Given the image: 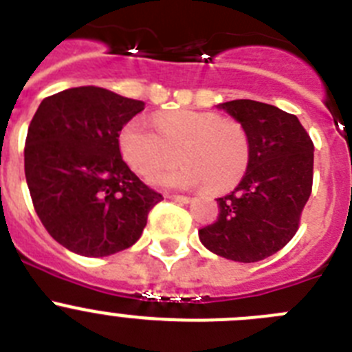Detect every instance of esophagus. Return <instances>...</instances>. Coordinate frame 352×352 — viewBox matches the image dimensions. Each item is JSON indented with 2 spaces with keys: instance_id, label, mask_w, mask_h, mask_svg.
I'll list each match as a JSON object with an SVG mask.
<instances>
[{
  "instance_id": "obj_1",
  "label": "esophagus",
  "mask_w": 352,
  "mask_h": 352,
  "mask_svg": "<svg viewBox=\"0 0 352 352\" xmlns=\"http://www.w3.org/2000/svg\"><path fill=\"white\" fill-rule=\"evenodd\" d=\"M170 199H173V201H179V203H189L191 201V198L189 196H182V195H168Z\"/></svg>"
}]
</instances>
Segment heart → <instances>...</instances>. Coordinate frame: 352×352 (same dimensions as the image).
I'll return each mask as SVG.
<instances>
[{
	"instance_id": "b5f03b06",
	"label": "heart",
	"mask_w": 352,
	"mask_h": 352,
	"mask_svg": "<svg viewBox=\"0 0 352 352\" xmlns=\"http://www.w3.org/2000/svg\"><path fill=\"white\" fill-rule=\"evenodd\" d=\"M146 121H128L120 133V151L133 172L149 175L175 159L177 167L157 170L151 182L172 189H192L206 184L221 192L234 187L250 166L252 139L243 123L212 111L179 109Z\"/></svg>"
}]
</instances>
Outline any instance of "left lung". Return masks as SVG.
<instances>
[{
	"instance_id": "left-lung-1",
	"label": "left lung",
	"mask_w": 352,
	"mask_h": 352,
	"mask_svg": "<svg viewBox=\"0 0 352 352\" xmlns=\"http://www.w3.org/2000/svg\"><path fill=\"white\" fill-rule=\"evenodd\" d=\"M250 133V166L234 191L217 199L219 217L199 229L213 254L257 262L281 250L300 226L313 191L314 144L295 114L239 98L221 104Z\"/></svg>"
}]
</instances>
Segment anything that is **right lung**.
I'll list each match as a JSON object with an SVG mask.
<instances>
[{
    "mask_svg": "<svg viewBox=\"0 0 352 352\" xmlns=\"http://www.w3.org/2000/svg\"><path fill=\"white\" fill-rule=\"evenodd\" d=\"M142 109V100L78 87L43 98L32 116L25 180L39 221L67 250L85 257L124 250L163 199L120 153V131Z\"/></svg>",
    "mask_w": 352,
    "mask_h": 352,
    "instance_id": "right-lung-1",
    "label": "right lung"
}]
</instances>
